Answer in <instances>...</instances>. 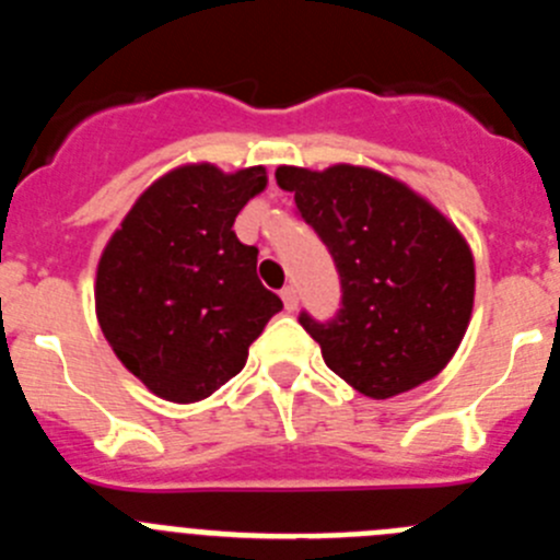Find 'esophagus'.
Returning a JSON list of instances; mask_svg holds the SVG:
<instances>
[{"mask_svg": "<svg viewBox=\"0 0 560 560\" xmlns=\"http://www.w3.org/2000/svg\"><path fill=\"white\" fill-rule=\"evenodd\" d=\"M280 296H283L285 311H294L296 305H300V296H296V289H294V285H285V289L280 291Z\"/></svg>", "mask_w": 560, "mask_h": 560, "instance_id": "34e87169", "label": "esophagus"}]
</instances>
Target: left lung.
I'll return each instance as SVG.
<instances>
[{
  "mask_svg": "<svg viewBox=\"0 0 560 560\" xmlns=\"http://www.w3.org/2000/svg\"><path fill=\"white\" fill-rule=\"evenodd\" d=\"M275 176L339 271L334 319L300 314L325 364L375 400L434 378L457 353L474 308V257L457 226L370 167L283 165Z\"/></svg>",
  "mask_w": 560,
  "mask_h": 560,
  "instance_id": "obj_1",
  "label": "left lung"
}]
</instances>
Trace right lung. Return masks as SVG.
<instances>
[{
  "label": "right lung",
  "instance_id": "add662e5",
  "mask_svg": "<svg viewBox=\"0 0 560 560\" xmlns=\"http://www.w3.org/2000/svg\"><path fill=\"white\" fill-rule=\"evenodd\" d=\"M266 187L260 165H185L142 192L97 264L95 305L117 359L165 400L192 404L244 370L283 300L257 280L235 215Z\"/></svg>",
  "mask_w": 560,
  "mask_h": 560
}]
</instances>
